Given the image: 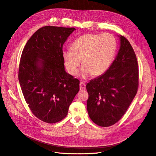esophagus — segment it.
<instances>
[{
    "instance_id": "1",
    "label": "esophagus",
    "mask_w": 156,
    "mask_h": 156,
    "mask_svg": "<svg viewBox=\"0 0 156 156\" xmlns=\"http://www.w3.org/2000/svg\"><path fill=\"white\" fill-rule=\"evenodd\" d=\"M79 86H80V89H81V90H84V89H85V88H86V84H84V83H83V82L80 83Z\"/></svg>"
}]
</instances>
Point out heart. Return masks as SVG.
Returning <instances> with one entry per match:
<instances>
[{
  "label": "heart",
  "instance_id": "1",
  "mask_svg": "<svg viewBox=\"0 0 156 156\" xmlns=\"http://www.w3.org/2000/svg\"><path fill=\"white\" fill-rule=\"evenodd\" d=\"M116 50V41L110 34H84L75 40L71 49L62 52L64 64L68 72L76 75L79 66L80 77L87 79L92 75L99 76L104 73L112 62Z\"/></svg>",
  "mask_w": 156,
  "mask_h": 156
}]
</instances>
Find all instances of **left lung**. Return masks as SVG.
Returning a JSON list of instances; mask_svg holds the SVG:
<instances>
[{
    "mask_svg": "<svg viewBox=\"0 0 156 156\" xmlns=\"http://www.w3.org/2000/svg\"><path fill=\"white\" fill-rule=\"evenodd\" d=\"M116 57L106 72L87 84V111L90 119L101 127L120 120L134 99L139 87L138 62L124 36Z\"/></svg>",
    "mask_w": 156,
    "mask_h": 156,
    "instance_id": "obj_1",
    "label": "left lung"
}]
</instances>
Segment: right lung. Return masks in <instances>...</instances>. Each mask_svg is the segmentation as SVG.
Listing matches in <instances>:
<instances>
[{"label": "right lung", "mask_w": 156, "mask_h": 156, "mask_svg": "<svg viewBox=\"0 0 156 156\" xmlns=\"http://www.w3.org/2000/svg\"><path fill=\"white\" fill-rule=\"evenodd\" d=\"M75 28L45 26L27 41L19 66V81L35 116L46 123L64 119L79 90V81L66 72L62 52Z\"/></svg>", "instance_id": "1"}]
</instances>
